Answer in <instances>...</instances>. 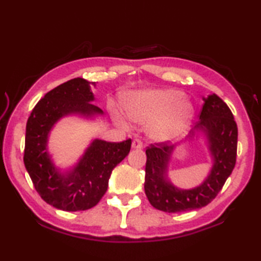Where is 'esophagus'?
Returning <instances> with one entry per match:
<instances>
[{"label":"esophagus","mask_w":261,"mask_h":261,"mask_svg":"<svg viewBox=\"0 0 261 261\" xmlns=\"http://www.w3.org/2000/svg\"><path fill=\"white\" fill-rule=\"evenodd\" d=\"M142 147H143V145H142L141 140L135 139L134 141H132V148H134V149H141Z\"/></svg>","instance_id":"1"}]
</instances>
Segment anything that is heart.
Wrapping results in <instances>:
<instances>
[{
    "mask_svg": "<svg viewBox=\"0 0 261 261\" xmlns=\"http://www.w3.org/2000/svg\"><path fill=\"white\" fill-rule=\"evenodd\" d=\"M184 94L173 88H156L130 94L123 102L127 119L149 124V136L157 142L175 139L193 118V105ZM122 122L120 116H116Z\"/></svg>",
    "mask_w": 261,
    "mask_h": 261,
    "instance_id": "heart-1",
    "label": "heart"
}]
</instances>
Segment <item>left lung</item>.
Wrapping results in <instances>:
<instances>
[{
	"instance_id": "obj_1",
	"label": "left lung",
	"mask_w": 261,
	"mask_h": 261,
	"mask_svg": "<svg viewBox=\"0 0 261 261\" xmlns=\"http://www.w3.org/2000/svg\"><path fill=\"white\" fill-rule=\"evenodd\" d=\"M199 122L191 131L190 140L202 132L212 158V168L198 186L184 190L168 178V166L177 146L167 142L147 148L145 192L154 208L168 213L186 212L206 206L222 190L234 168L238 127L231 110L216 94L203 97Z\"/></svg>"
}]
</instances>
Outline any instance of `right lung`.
<instances>
[{"label":"right lung","mask_w":261,"mask_h":261,"mask_svg":"<svg viewBox=\"0 0 261 261\" xmlns=\"http://www.w3.org/2000/svg\"><path fill=\"white\" fill-rule=\"evenodd\" d=\"M91 83L81 77L70 80L48 92L28 119L23 162L36 191L46 203L68 212L92 208L108 190L111 173L130 152L131 139L108 142L94 139L79 162L62 171L48 151L50 131L68 115L94 119L103 111L95 99Z\"/></svg>","instance_id":"1"}]
</instances>
